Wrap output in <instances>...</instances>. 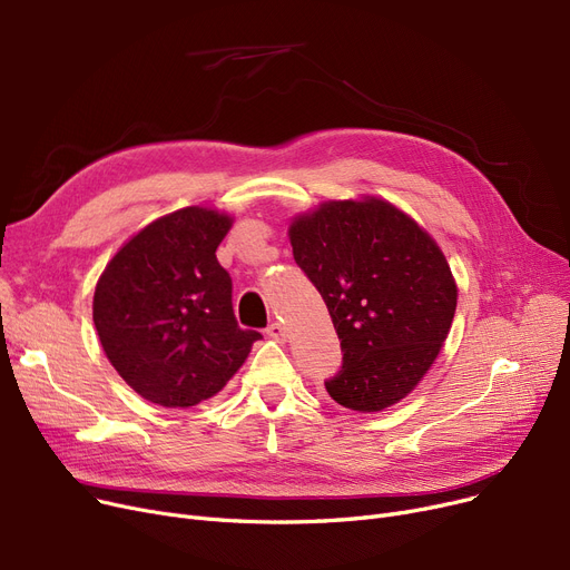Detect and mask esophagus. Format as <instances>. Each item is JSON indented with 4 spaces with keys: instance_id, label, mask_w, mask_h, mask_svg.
Segmentation results:
<instances>
[{
    "instance_id": "1",
    "label": "esophagus",
    "mask_w": 570,
    "mask_h": 570,
    "mask_svg": "<svg viewBox=\"0 0 570 570\" xmlns=\"http://www.w3.org/2000/svg\"><path fill=\"white\" fill-rule=\"evenodd\" d=\"M267 335L273 337V340H277V342H286L288 331H286V325H284V323L275 321V323H269V327H267Z\"/></svg>"
}]
</instances>
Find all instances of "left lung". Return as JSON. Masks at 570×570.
Listing matches in <instances>:
<instances>
[{
	"instance_id": "obj_1",
	"label": "left lung",
	"mask_w": 570,
	"mask_h": 570,
	"mask_svg": "<svg viewBox=\"0 0 570 570\" xmlns=\"http://www.w3.org/2000/svg\"><path fill=\"white\" fill-rule=\"evenodd\" d=\"M288 239L342 342V370L325 383L327 395L361 413L402 402L434 365L458 307L436 239L370 194L295 215Z\"/></svg>"
}]
</instances>
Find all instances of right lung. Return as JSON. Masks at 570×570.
I'll list each match as a JSON object with an SVG mask.
<instances>
[{"label": "right lung", "mask_w": 570, "mask_h": 570, "mask_svg": "<svg viewBox=\"0 0 570 570\" xmlns=\"http://www.w3.org/2000/svg\"><path fill=\"white\" fill-rule=\"evenodd\" d=\"M233 217L215 207L175 209L115 252L95 288L104 353L134 391L166 409H189L243 367L256 340L237 325L230 277L217 247Z\"/></svg>", "instance_id": "add662e5"}]
</instances>
